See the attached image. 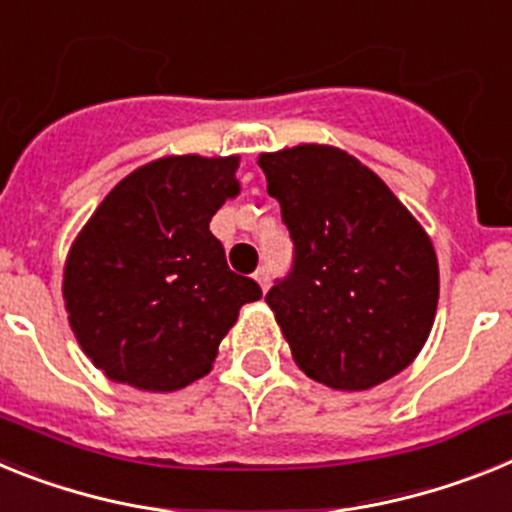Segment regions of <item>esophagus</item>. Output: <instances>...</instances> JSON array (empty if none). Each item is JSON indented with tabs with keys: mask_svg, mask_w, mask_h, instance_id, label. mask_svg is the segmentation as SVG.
Instances as JSON below:
<instances>
[{
	"mask_svg": "<svg viewBox=\"0 0 512 512\" xmlns=\"http://www.w3.org/2000/svg\"><path fill=\"white\" fill-rule=\"evenodd\" d=\"M255 281H257V286L262 288V291H268V288H270V270H268V265H262V268H257Z\"/></svg>",
	"mask_w": 512,
	"mask_h": 512,
	"instance_id": "obj_1",
	"label": "esophagus"
}]
</instances>
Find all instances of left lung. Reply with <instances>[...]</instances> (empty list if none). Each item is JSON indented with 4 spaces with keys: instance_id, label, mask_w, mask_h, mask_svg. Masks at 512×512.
Returning a JSON list of instances; mask_svg holds the SVG:
<instances>
[{
    "instance_id": "obj_1",
    "label": "left lung",
    "mask_w": 512,
    "mask_h": 512,
    "mask_svg": "<svg viewBox=\"0 0 512 512\" xmlns=\"http://www.w3.org/2000/svg\"><path fill=\"white\" fill-rule=\"evenodd\" d=\"M293 239V268L265 296L296 366L363 391L410 366L438 309V257L420 221L348 151L260 154Z\"/></svg>"
}]
</instances>
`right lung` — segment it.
I'll return each mask as SVG.
<instances>
[{
    "label": "right lung",
    "instance_id": "obj_1",
    "mask_svg": "<svg viewBox=\"0 0 512 512\" xmlns=\"http://www.w3.org/2000/svg\"><path fill=\"white\" fill-rule=\"evenodd\" d=\"M239 157L172 154L123 177L71 242L64 306L79 348L115 384L177 391L206 376L239 309L213 213L239 195Z\"/></svg>",
    "mask_w": 512,
    "mask_h": 512
}]
</instances>
